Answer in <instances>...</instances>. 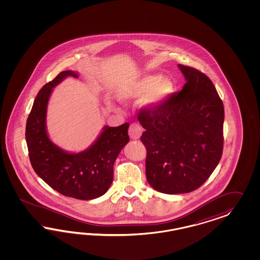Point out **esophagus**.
I'll use <instances>...</instances> for the list:
<instances>
[{
    "label": "esophagus",
    "mask_w": 260,
    "mask_h": 260,
    "mask_svg": "<svg viewBox=\"0 0 260 260\" xmlns=\"http://www.w3.org/2000/svg\"><path fill=\"white\" fill-rule=\"evenodd\" d=\"M142 134V127L138 124L134 123L129 126L128 128V135L133 140H137L140 138Z\"/></svg>",
    "instance_id": "1"
}]
</instances>
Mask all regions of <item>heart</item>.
I'll use <instances>...</instances> for the list:
<instances>
[{"label":"heart","instance_id":"1","mask_svg":"<svg viewBox=\"0 0 260 260\" xmlns=\"http://www.w3.org/2000/svg\"><path fill=\"white\" fill-rule=\"evenodd\" d=\"M173 92V84L170 79L159 75H145L123 85L119 89L122 101H131L145 97L144 104L150 107L163 105Z\"/></svg>","mask_w":260,"mask_h":260}]
</instances>
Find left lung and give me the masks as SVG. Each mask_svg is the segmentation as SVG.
Masks as SVG:
<instances>
[{
    "label": "left lung",
    "instance_id": "1",
    "mask_svg": "<svg viewBox=\"0 0 260 260\" xmlns=\"http://www.w3.org/2000/svg\"><path fill=\"white\" fill-rule=\"evenodd\" d=\"M186 84L163 105L144 108L137 118L146 129V176L167 194L190 192L213 173L223 152L224 107L213 82L178 64Z\"/></svg>",
    "mask_w": 260,
    "mask_h": 260
}]
</instances>
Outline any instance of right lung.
<instances>
[{
    "mask_svg": "<svg viewBox=\"0 0 260 260\" xmlns=\"http://www.w3.org/2000/svg\"><path fill=\"white\" fill-rule=\"evenodd\" d=\"M69 76L78 78L74 71H62L40 89L26 121L25 140L32 168L48 186L64 197L91 200L110 188L113 164L129 141V124L104 126L94 143L78 153L56 146L47 135V104L53 87Z\"/></svg>",
    "mask_w": 260,
    "mask_h": 260,
    "instance_id": "add662e5",
    "label": "right lung"
}]
</instances>
